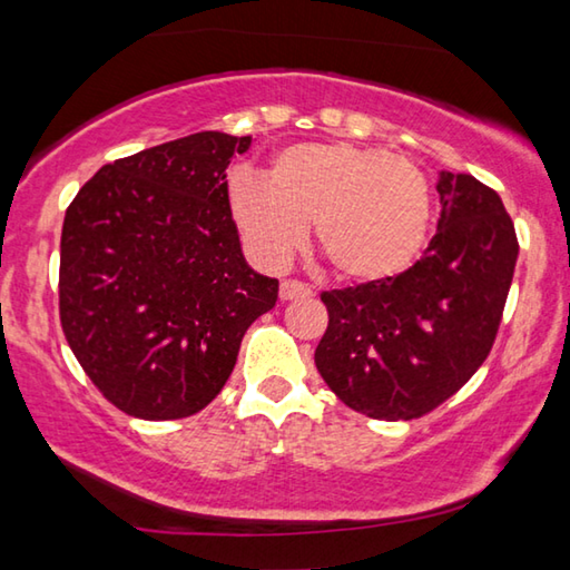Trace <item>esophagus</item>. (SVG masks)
<instances>
[{"instance_id": "obj_1", "label": "esophagus", "mask_w": 570, "mask_h": 570, "mask_svg": "<svg viewBox=\"0 0 570 570\" xmlns=\"http://www.w3.org/2000/svg\"><path fill=\"white\" fill-rule=\"evenodd\" d=\"M278 296H282L284 302H292V298H306L312 296V286L304 282H296V278H286V282H282V288H278Z\"/></svg>"}]
</instances>
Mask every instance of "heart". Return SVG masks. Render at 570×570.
<instances>
[{
  "label": "heart",
  "mask_w": 570,
  "mask_h": 570,
  "mask_svg": "<svg viewBox=\"0 0 570 570\" xmlns=\"http://www.w3.org/2000/svg\"><path fill=\"white\" fill-rule=\"evenodd\" d=\"M228 208L250 256L288 264L308 234L334 272L382 282L410 268L430 236L432 186L417 163L354 142H296L278 150L266 176L236 170Z\"/></svg>",
  "instance_id": "heart-1"
}]
</instances>
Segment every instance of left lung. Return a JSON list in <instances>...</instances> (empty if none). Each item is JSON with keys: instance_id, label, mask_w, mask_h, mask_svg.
Here are the masks:
<instances>
[{"instance_id": "obj_1", "label": "left lung", "mask_w": 570, "mask_h": 570, "mask_svg": "<svg viewBox=\"0 0 570 570\" xmlns=\"http://www.w3.org/2000/svg\"><path fill=\"white\" fill-rule=\"evenodd\" d=\"M440 220L400 276L324 292L316 370L346 407L412 420L452 397L495 342L518 262L515 226L493 188L440 170Z\"/></svg>"}]
</instances>
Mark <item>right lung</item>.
<instances>
[{"label":"right lung","mask_w":570,"mask_h":570,"mask_svg":"<svg viewBox=\"0 0 570 570\" xmlns=\"http://www.w3.org/2000/svg\"><path fill=\"white\" fill-rule=\"evenodd\" d=\"M250 135L204 130L102 166L67 208L60 322L115 407L190 417L224 390L240 340L274 308L228 208L226 168Z\"/></svg>","instance_id":"1"}]
</instances>
